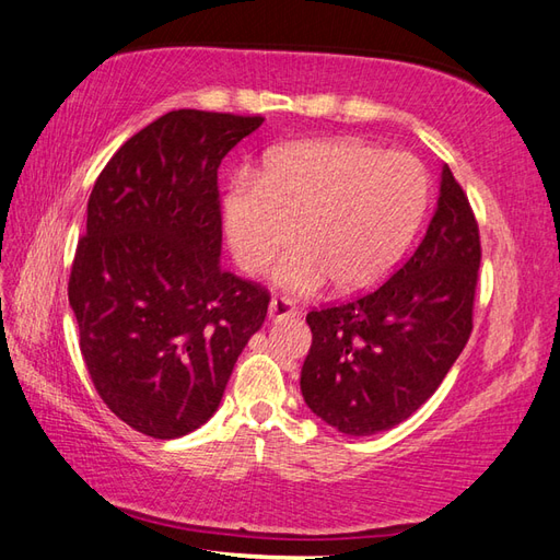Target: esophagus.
Masks as SVG:
<instances>
[{
	"label": "esophagus",
	"instance_id": "obj_1",
	"mask_svg": "<svg viewBox=\"0 0 560 560\" xmlns=\"http://www.w3.org/2000/svg\"><path fill=\"white\" fill-rule=\"evenodd\" d=\"M268 314L272 320H280V318H294L296 314H300V308L294 306V302L290 300V296H282V294H276L270 300V306H268Z\"/></svg>",
	"mask_w": 560,
	"mask_h": 560
}]
</instances>
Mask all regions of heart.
Here are the masks:
<instances>
[{"label":"heart","instance_id":"b5f03b06","mask_svg":"<svg viewBox=\"0 0 560 560\" xmlns=\"http://www.w3.org/2000/svg\"><path fill=\"white\" fill-rule=\"evenodd\" d=\"M429 203V175L412 153L357 141H300L266 158L258 182L225 198V232L246 272L266 270L284 246L278 282L342 294L376 288L400 264Z\"/></svg>","mask_w":560,"mask_h":560}]
</instances>
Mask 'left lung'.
I'll list each match as a JSON object with an SVG mask.
<instances>
[{"label": "left lung", "instance_id": "left-lung-1", "mask_svg": "<svg viewBox=\"0 0 560 560\" xmlns=\"http://www.w3.org/2000/svg\"><path fill=\"white\" fill-rule=\"evenodd\" d=\"M481 264L475 210L443 165L424 240L376 290L306 314L302 366L312 412L350 436L400 424L436 393L471 335Z\"/></svg>", "mask_w": 560, "mask_h": 560}]
</instances>
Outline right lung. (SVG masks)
Wrapping results in <instances>:
<instances>
[{
    "instance_id": "right-lung-1",
    "label": "right lung",
    "mask_w": 560,
    "mask_h": 560,
    "mask_svg": "<svg viewBox=\"0 0 560 560\" xmlns=\"http://www.w3.org/2000/svg\"><path fill=\"white\" fill-rule=\"evenodd\" d=\"M264 117L175 109L97 177L69 276L81 354L103 402L151 439L215 415L270 292L220 266L218 167Z\"/></svg>"
}]
</instances>
